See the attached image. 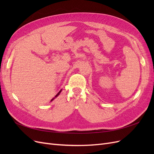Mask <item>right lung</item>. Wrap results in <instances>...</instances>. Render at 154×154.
Returning <instances> with one entry per match:
<instances>
[{"label":"right lung","mask_w":154,"mask_h":154,"mask_svg":"<svg viewBox=\"0 0 154 154\" xmlns=\"http://www.w3.org/2000/svg\"><path fill=\"white\" fill-rule=\"evenodd\" d=\"M61 91H62V90H60V91H59V92H58V94H57V95H56V96H55V97H57V96H58V95H59V94H60V92H61ZM54 98H53V99H52V100H51V101H53V100H54Z\"/></svg>","instance_id":"1"}]
</instances>
